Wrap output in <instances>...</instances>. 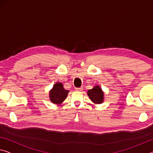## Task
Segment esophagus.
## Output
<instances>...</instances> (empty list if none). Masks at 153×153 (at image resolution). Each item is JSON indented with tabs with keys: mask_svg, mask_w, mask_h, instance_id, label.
<instances>
[{
	"mask_svg": "<svg viewBox=\"0 0 153 153\" xmlns=\"http://www.w3.org/2000/svg\"><path fill=\"white\" fill-rule=\"evenodd\" d=\"M75 90H76V91H83V88H75Z\"/></svg>",
	"mask_w": 153,
	"mask_h": 153,
	"instance_id": "34e87169",
	"label": "esophagus"
}]
</instances>
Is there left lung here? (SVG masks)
Returning <instances> with one entry per match:
<instances>
[{"label": "left lung", "mask_w": 153, "mask_h": 153, "mask_svg": "<svg viewBox=\"0 0 153 153\" xmlns=\"http://www.w3.org/2000/svg\"><path fill=\"white\" fill-rule=\"evenodd\" d=\"M89 97L93 102L100 104L103 102V92L99 86H95L92 90L88 91Z\"/></svg>", "instance_id": "left-lung-1"}]
</instances>
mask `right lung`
<instances>
[{
	"label": "right lung",
	"instance_id": "1",
	"mask_svg": "<svg viewBox=\"0 0 153 153\" xmlns=\"http://www.w3.org/2000/svg\"><path fill=\"white\" fill-rule=\"evenodd\" d=\"M69 90L63 88V84L57 83L54 85L53 90L50 91V98L51 102L55 104H59L66 98Z\"/></svg>",
	"mask_w": 153,
	"mask_h": 153
}]
</instances>
